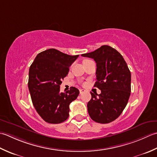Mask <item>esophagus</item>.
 Returning a JSON list of instances; mask_svg holds the SVG:
<instances>
[{"mask_svg":"<svg viewBox=\"0 0 157 157\" xmlns=\"http://www.w3.org/2000/svg\"><path fill=\"white\" fill-rule=\"evenodd\" d=\"M85 91V89H80V94H82V93H84Z\"/></svg>","mask_w":157,"mask_h":157,"instance_id":"esophagus-1","label":"esophagus"}]
</instances>
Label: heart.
<instances>
[{"instance_id": "b5f03b06", "label": "heart", "mask_w": 157, "mask_h": 157, "mask_svg": "<svg viewBox=\"0 0 157 157\" xmlns=\"http://www.w3.org/2000/svg\"><path fill=\"white\" fill-rule=\"evenodd\" d=\"M86 60H87V59H86Z\"/></svg>"}]
</instances>
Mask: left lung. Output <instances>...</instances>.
Masks as SVG:
<instances>
[{
  "label": "left lung",
  "instance_id": "8db88e82",
  "mask_svg": "<svg viewBox=\"0 0 157 157\" xmlns=\"http://www.w3.org/2000/svg\"><path fill=\"white\" fill-rule=\"evenodd\" d=\"M96 62L94 87L101 94L90 92L87 110L91 119L99 123H109L119 117L127 104L131 94V72L119 52L108 45L82 54Z\"/></svg>",
  "mask_w": 157,
  "mask_h": 157
}]
</instances>
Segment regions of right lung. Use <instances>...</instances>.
<instances>
[{"label": "right lung", "instance_id": "obj_1", "mask_svg": "<svg viewBox=\"0 0 157 157\" xmlns=\"http://www.w3.org/2000/svg\"><path fill=\"white\" fill-rule=\"evenodd\" d=\"M78 57L49 49L38 53L30 67L28 85L32 101L47 123H61L69 117V105L77 98L79 91L72 87L61 93L59 88L69 67Z\"/></svg>", "mask_w": 157, "mask_h": 157}]
</instances>
